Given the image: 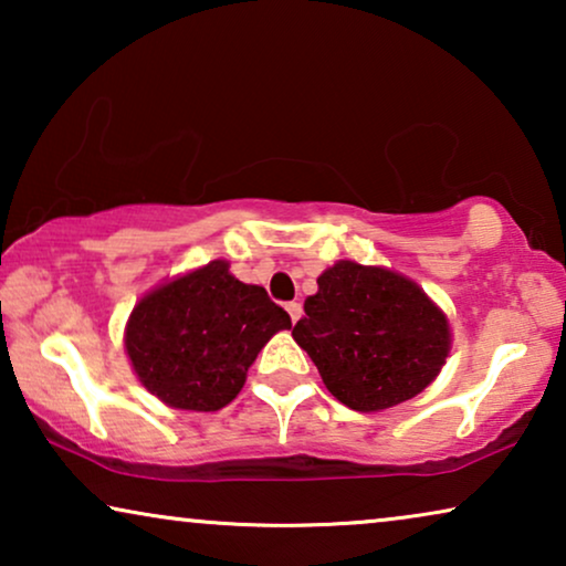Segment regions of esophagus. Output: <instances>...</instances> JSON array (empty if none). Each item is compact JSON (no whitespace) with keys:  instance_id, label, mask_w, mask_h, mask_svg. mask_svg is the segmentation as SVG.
Segmentation results:
<instances>
[{"instance_id":"1","label":"esophagus","mask_w":566,"mask_h":566,"mask_svg":"<svg viewBox=\"0 0 566 566\" xmlns=\"http://www.w3.org/2000/svg\"><path fill=\"white\" fill-rule=\"evenodd\" d=\"M285 312H289V314H291V322H293V324H296V322L301 319V314H304V308H301V304H298V301H291V304H289V306H285Z\"/></svg>"}]
</instances>
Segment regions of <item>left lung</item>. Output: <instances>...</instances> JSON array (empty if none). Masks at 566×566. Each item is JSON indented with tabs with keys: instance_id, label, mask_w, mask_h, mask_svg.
I'll list each match as a JSON object with an SVG mask.
<instances>
[{
	"instance_id": "1",
	"label": "left lung",
	"mask_w": 566,
	"mask_h": 566,
	"mask_svg": "<svg viewBox=\"0 0 566 566\" xmlns=\"http://www.w3.org/2000/svg\"><path fill=\"white\" fill-rule=\"evenodd\" d=\"M316 283L293 339L345 407L378 412L401 405L440 374L451 332L420 285L350 260L324 270Z\"/></svg>"
}]
</instances>
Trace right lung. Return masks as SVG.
<instances>
[{"mask_svg": "<svg viewBox=\"0 0 566 566\" xmlns=\"http://www.w3.org/2000/svg\"><path fill=\"white\" fill-rule=\"evenodd\" d=\"M291 316L229 262L175 277L130 312L126 350L138 381L175 409L216 412L242 391L247 370Z\"/></svg>", "mask_w": 566, "mask_h": 566, "instance_id": "right-lung-1", "label": "right lung"}]
</instances>
